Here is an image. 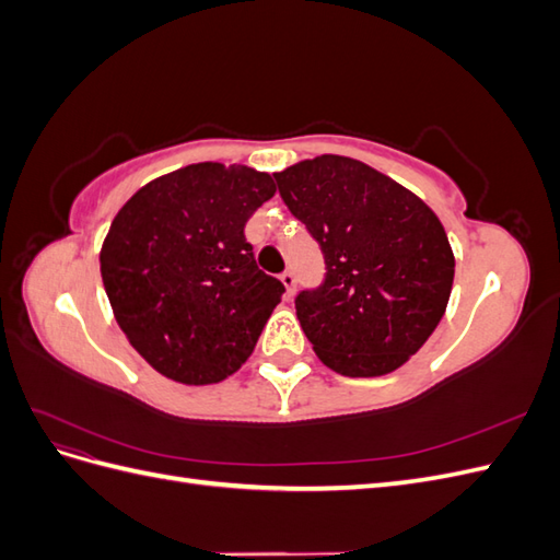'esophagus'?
<instances>
[{
    "instance_id": "1",
    "label": "esophagus",
    "mask_w": 560,
    "mask_h": 560,
    "mask_svg": "<svg viewBox=\"0 0 560 560\" xmlns=\"http://www.w3.org/2000/svg\"><path fill=\"white\" fill-rule=\"evenodd\" d=\"M280 280H282V284H284V296L292 299V296H294V290H296V278H294L292 270H284V273L280 276Z\"/></svg>"
}]
</instances>
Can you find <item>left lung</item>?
Instances as JSON below:
<instances>
[{
	"mask_svg": "<svg viewBox=\"0 0 560 560\" xmlns=\"http://www.w3.org/2000/svg\"><path fill=\"white\" fill-rule=\"evenodd\" d=\"M325 254L327 278L296 296L319 362L348 378L393 374L442 322L455 257L425 200L358 159L322 154L273 173Z\"/></svg>",
	"mask_w": 560,
	"mask_h": 560,
	"instance_id": "8db88e82",
	"label": "left lung"
}]
</instances>
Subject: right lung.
Here are the masks:
<instances>
[{
  "instance_id": "1",
  "label": "right lung",
  "mask_w": 560,
  "mask_h": 560,
  "mask_svg": "<svg viewBox=\"0 0 560 560\" xmlns=\"http://www.w3.org/2000/svg\"><path fill=\"white\" fill-rule=\"evenodd\" d=\"M273 194L268 173L206 161L151 179L116 212L100 273L118 327L161 376L210 385L247 362L284 292L245 241Z\"/></svg>"
}]
</instances>
